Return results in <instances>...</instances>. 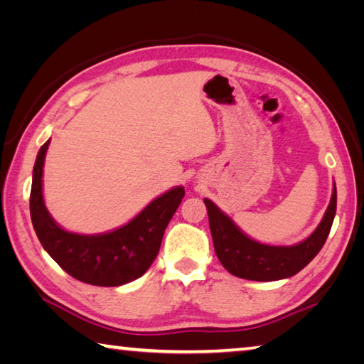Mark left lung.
Instances as JSON below:
<instances>
[{
	"mask_svg": "<svg viewBox=\"0 0 364 364\" xmlns=\"http://www.w3.org/2000/svg\"><path fill=\"white\" fill-rule=\"evenodd\" d=\"M204 202L208 212L215 254L220 263L237 278L278 281L297 274L321 250L336 217L337 189L334 183L331 202L326 208L321 223L305 241L294 245H268L257 242L239 230L236 223L221 212L210 199H204Z\"/></svg>",
	"mask_w": 364,
	"mask_h": 364,
	"instance_id": "8db88e82",
	"label": "left lung"
}]
</instances>
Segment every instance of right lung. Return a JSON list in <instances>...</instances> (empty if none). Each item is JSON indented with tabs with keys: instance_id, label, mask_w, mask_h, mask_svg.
<instances>
[{
	"instance_id": "1",
	"label": "right lung",
	"mask_w": 364,
	"mask_h": 364,
	"mask_svg": "<svg viewBox=\"0 0 364 364\" xmlns=\"http://www.w3.org/2000/svg\"><path fill=\"white\" fill-rule=\"evenodd\" d=\"M49 139L35 160L30 217L40 242L65 273L86 284L114 287L143 276L159 254L165 228L180 207L184 188L154 199L136 217L114 231L78 234L65 231L49 215L43 199V167Z\"/></svg>"
}]
</instances>
